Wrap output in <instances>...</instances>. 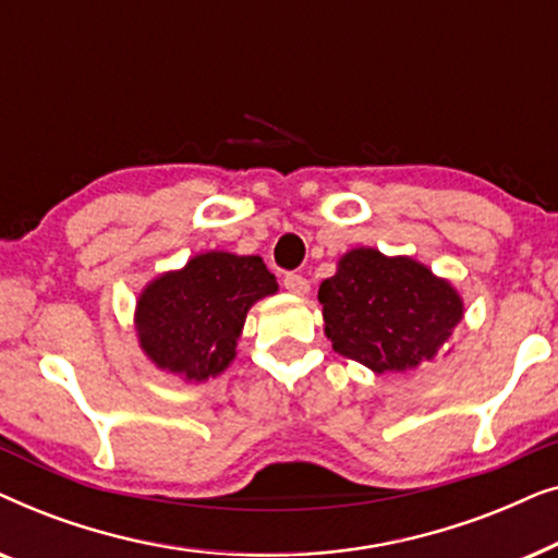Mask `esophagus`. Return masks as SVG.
Listing matches in <instances>:
<instances>
[{"mask_svg":"<svg viewBox=\"0 0 558 558\" xmlns=\"http://www.w3.org/2000/svg\"><path fill=\"white\" fill-rule=\"evenodd\" d=\"M284 289L287 292H292V294H300V296H304L310 292V281L302 277V274H287L284 277Z\"/></svg>","mask_w":558,"mask_h":558,"instance_id":"34e87169","label":"esophagus"}]
</instances>
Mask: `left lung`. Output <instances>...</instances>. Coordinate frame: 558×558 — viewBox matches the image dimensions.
I'll return each instance as SVG.
<instances>
[{"label": "left lung", "instance_id": "8db88e82", "mask_svg": "<svg viewBox=\"0 0 558 558\" xmlns=\"http://www.w3.org/2000/svg\"><path fill=\"white\" fill-rule=\"evenodd\" d=\"M325 335L335 353L373 373H407L434 361L464 315L452 281L411 256L353 248L319 284Z\"/></svg>", "mask_w": 558, "mask_h": 558}]
</instances>
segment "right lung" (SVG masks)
I'll return each mask as SVG.
<instances>
[{
	"label": "right lung",
	"mask_w": 558,
	"mask_h": 558,
	"mask_svg": "<svg viewBox=\"0 0 558 558\" xmlns=\"http://www.w3.org/2000/svg\"><path fill=\"white\" fill-rule=\"evenodd\" d=\"M277 292L262 256L197 254L142 289L134 310L140 348L159 371L203 384L233 363L248 310Z\"/></svg>",
	"instance_id": "1"
}]
</instances>
